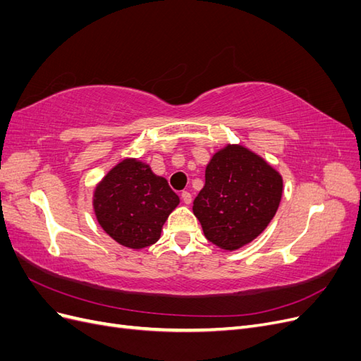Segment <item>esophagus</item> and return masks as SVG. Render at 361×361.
I'll return each instance as SVG.
<instances>
[{"mask_svg": "<svg viewBox=\"0 0 361 361\" xmlns=\"http://www.w3.org/2000/svg\"><path fill=\"white\" fill-rule=\"evenodd\" d=\"M182 200H183V203L185 204H190L191 202H192V195H191V192H188V191H182Z\"/></svg>", "mask_w": 361, "mask_h": 361, "instance_id": "1", "label": "esophagus"}]
</instances>
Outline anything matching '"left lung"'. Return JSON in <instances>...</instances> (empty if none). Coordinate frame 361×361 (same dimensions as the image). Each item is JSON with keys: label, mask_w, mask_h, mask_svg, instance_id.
I'll return each instance as SVG.
<instances>
[{"label": "left lung", "mask_w": 361, "mask_h": 361, "mask_svg": "<svg viewBox=\"0 0 361 361\" xmlns=\"http://www.w3.org/2000/svg\"><path fill=\"white\" fill-rule=\"evenodd\" d=\"M204 178L192 211L207 241L236 250L265 231L283 190L274 169L243 146H227L214 155Z\"/></svg>", "instance_id": "left-lung-1"}]
</instances>
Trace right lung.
Instances as JSON below:
<instances>
[{
    "instance_id": "add662e5",
    "label": "right lung",
    "mask_w": 361,
    "mask_h": 361,
    "mask_svg": "<svg viewBox=\"0 0 361 361\" xmlns=\"http://www.w3.org/2000/svg\"><path fill=\"white\" fill-rule=\"evenodd\" d=\"M179 197L164 178L140 161H123L94 192V212L104 231L118 244L145 248L155 244Z\"/></svg>"
}]
</instances>
